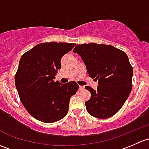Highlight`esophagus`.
<instances>
[{
    "label": "esophagus",
    "mask_w": 149,
    "mask_h": 149,
    "mask_svg": "<svg viewBox=\"0 0 149 149\" xmlns=\"http://www.w3.org/2000/svg\"><path fill=\"white\" fill-rule=\"evenodd\" d=\"M79 90L80 91L84 90V86H79Z\"/></svg>",
    "instance_id": "34e87169"
}]
</instances>
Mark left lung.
<instances>
[{
  "label": "left lung",
  "instance_id": "obj_1",
  "mask_svg": "<svg viewBox=\"0 0 149 149\" xmlns=\"http://www.w3.org/2000/svg\"><path fill=\"white\" fill-rule=\"evenodd\" d=\"M84 61L89 76L98 81L85 105L89 114L98 118L115 115L126 102L132 89L133 67L126 53L110 45L84 43L73 51Z\"/></svg>",
  "mask_w": 149,
  "mask_h": 149
}]
</instances>
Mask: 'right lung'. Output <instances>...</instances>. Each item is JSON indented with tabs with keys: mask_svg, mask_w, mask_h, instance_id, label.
I'll return each mask as SVG.
<instances>
[{
	"mask_svg": "<svg viewBox=\"0 0 149 149\" xmlns=\"http://www.w3.org/2000/svg\"><path fill=\"white\" fill-rule=\"evenodd\" d=\"M76 43H39L21 56L15 75V84L21 103L37 120L54 123L68 111L70 98L79 85L75 81L62 84L55 82L61 60Z\"/></svg>",
	"mask_w": 149,
	"mask_h": 149,
	"instance_id": "1",
	"label": "right lung"
}]
</instances>
